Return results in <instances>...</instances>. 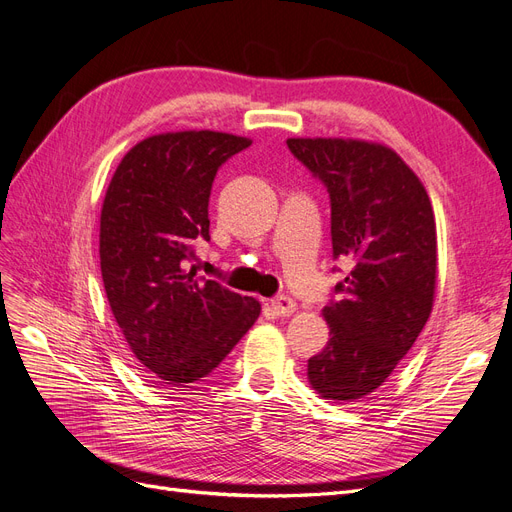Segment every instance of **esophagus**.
<instances>
[{
  "instance_id": "34e87169",
  "label": "esophagus",
  "mask_w": 512,
  "mask_h": 512,
  "mask_svg": "<svg viewBox=\"0 0 512 512\" xmlns=\"http://www.w3.org/2000/svg\"><path fill=\"white\" fill-rule=\"evenodd\" d=\"M270 306H272L274 314H278V316H291V314L297 310L295 299H291V297H287V295H280V297L272 299Z\"/></svg>"
}]
</instances>
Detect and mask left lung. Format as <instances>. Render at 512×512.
Here are the masks:
<instances>
[{
  "mask_svg": "<svg viewBox=\"0 0 512 512\" xmlns=\"http://www.w3.org/2000/svg\"><path fill=\"white\" fill-rule=\"evenodd\" d=\"M331 196L333 257L352 263L323 308L329 342L308 361L327 401L380 388L422 333L437 289V223L426 187L384 143L287 139Z\"/></svg>",
  "mask_w": 512,
  "mask_h": 512,
  "instance_id": "left-lung-1",
  "label": "left lung"
}]
</instances>
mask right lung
<instances>
[{"label": "right lung", "mask_w": 512, "mask_h": 512, "mask_svg": "<svg viewBox=\"0 0 512 512\" xmlns=\"http://www.w3.org/2000/svg\"><path fill=\"white\" fill-rule=\"evenodd\" d=\"M253 141L217 130L160 132L126 151L101 208V274L113 318L160 386L189 388L259 318L255 297L187 270L208 240L219 166Z\"/></svg>", "instance_id": "right-lung-1"}]
</instances>
